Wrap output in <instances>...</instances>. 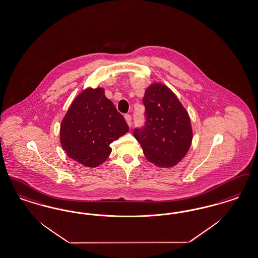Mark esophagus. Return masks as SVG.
<instances>
[{
  "instance_id": "1",
  "label": "esophagus",
  "mask_w": 258,
  "mask_h": 258,
  "mask_svg": "<svg viewBox=\"0 0 258 258\" xmlns=\"http://www.w3.org/2000/svg\"><path fill=\"white\" fill-rule=\"evenodd\" d=\"M124 119H125L126 124L131 126V125H132V116L128 115V114H126V115H124Z\"/></svg>"
}]
</instances>
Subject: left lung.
Instances as JSON below:
<instances>
[{"mask_svg":"<svg viewBox=\"0 0 258 258\" xmlns=\"http://www.w3.org/2000/svg\"><path fill=\"white\" fill-rule=\"evenodd\" d=\"M146 124L134 130L148 161L160 168L176 165L188 153L193 139L189 114L175 93L154 83L145 91Z\"/></svg>","mask_w":258,"mask_h":258,"instance_id":"left-lung-1","label":"left lung"}]
</instances>
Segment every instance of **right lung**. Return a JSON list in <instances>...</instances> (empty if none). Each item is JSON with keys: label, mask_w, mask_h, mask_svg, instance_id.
<instances>
[{"label": "right lung", "mask_w": 258, "mask_h": 258, "mask_svg": "<svg viewBox=\"0 0 258 258\" xmlns=\"http://www.w3.org/2000/svg\"><path fill=\"white\" fill-rule=\"evenodd\" d=\"M128 132V125L102 87H88L69 106L60 124V144L80 164L98 167L111 154L109 145Z\"/></svg>", "instance_id": "obj_1"}]
</instances>
